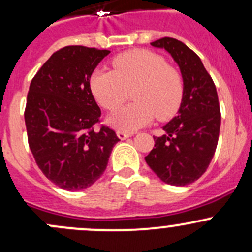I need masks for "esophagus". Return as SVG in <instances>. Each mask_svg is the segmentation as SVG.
Returning <instances> with one entry per match:
<instances>
[{
	"label": "esophagus",
	"instance_id": "obj_1",
	"mask_svg": "<svg viewBox=\"0 0 252 252\" xmlns=\"http://www.w3.org/2000/svg\"><path fill=\"white\" fill-rule=\"evenodd\" d=\"M117 136H118V139H121V140H126V139H128V137H130V136H131V134H128V132L117 131Z\"/></svg>",
	"mask_w": 252,
	"mask_h": 252
}]
</instances>
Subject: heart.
<instances>
[{"mask_svg":"<svg viewBox=\"0 0 252 252\" xmlns=\"http://www.w3.org/2000/svg\"><path fill=\"white\" fill-rule=\"evenodd\" d=\"M113 71L95 69L90 79L92 94L104 109L115 110L132 91L135 103L113 112L107 123L122 132H135L156 118L168 120L178 111L184 85L181 73L149 50H130L116 56Z\"/></svg>","mask_w":252,"mask_h":252,"instance_id":"obj_1","label":"heart"}]
</instances>
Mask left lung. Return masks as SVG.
I'll return each mask as SVG.
<instances>
[{
	"label": "left lung",
	"mask_w": 252,
	"mask_h": 252,
	"mask_svg": "<svg viewBox=\"0 0 252 252\" xmlns=\"http://www.w3.org/2000/svg\"><path fill=\"white\" fill-rule=\"evenodd\" d=\"M152 46L165 49L181 69L184 92L176 117L154 137L146 162L164 183L184 187L206 172L215 153L220 131L217 88L200 57L175 38H161Z\"/></svg>",
	"instance_id": "left-lung-1"
}]
</instances>
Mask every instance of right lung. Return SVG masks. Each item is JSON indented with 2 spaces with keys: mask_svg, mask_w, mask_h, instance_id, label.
Segmentation results:
<instances>
[{
  "mask_svg": "<svg viewBox=\"0 0 252 252\" xmlns=\"http://www.w3.org/2000/svg\"><path fill=\"white\" fill-rule=\"evenodd\" d=\"M109 50L71 45L43 64L30 85L25 110L29 145L38 167L61 189L80 191L100 178L120 141L100 117L90 79Z\"/></svg>",
  "mask_w": 252,
  "mask_h": 252,
  "instance_id": "1",
  "label": "right lung"
}]
</instances>
